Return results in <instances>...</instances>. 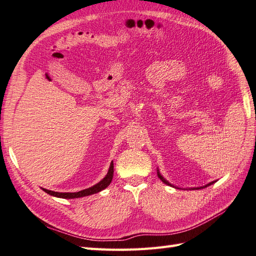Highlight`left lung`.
Segmentation results:
<instances>
[{
  "label": "left lung",
  "mask_w": 256,
  "mask_h": 256,
  "mask_svg": "<svg viewBox=\"0 0 256 256\" xmlns=\"http://www.w3.org/2000/svg\"><path fill=\"white\" fill-rule=\"evenodd\" d=\"M158 178H160L162 182H163V183L164 184H166V185H170V186H173V187H175L174 185H172V184H170L168 183V182L166 180V178H163V176L160 174V172H158ZM216 182V180H214ZM214 182H210V183L209 184H207V185H205V186H202V187H198V188H196V190H200V188H205V187H207V186H209V185H212V184H214ZM195 190V188H194Z\"/></svg>",
  "instance_id": "obj_1"
}]
</instances>
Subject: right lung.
<instances>
[{
  "mask_svg": "<svg viewBox=\"0 0 256 256\" xmlns=\"http://www.w3.org/2000/svg\"><path fill=\"white\" fill-rule=\"evenodd\" d=\"M112 175H114V163L112 161L110 170H108V172H107L105 178L102 180L100 182H98V184H95L94 186L90 187V188L83 190H80V192H58L49 190H46V188H42V190L46 192L47 194H49L51 196L59 197V198H68V200H71V198H80V197L96 194V192L105 190L106 187L110 184V182L112 180Z\"/></svg>",
  "mask_w": 256,
  "mask_h": 256,
  "instance_id": "right-lung-1",
  "label": "right lung"
}]
</instances>
